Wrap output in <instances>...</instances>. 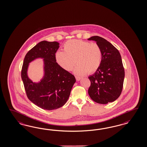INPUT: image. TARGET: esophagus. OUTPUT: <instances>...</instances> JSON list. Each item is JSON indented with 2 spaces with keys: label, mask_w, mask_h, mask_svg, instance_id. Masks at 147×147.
Listing matches in <instances>:
<instances>
[{
  "label": "esophagus",
  "mask_w": 147,
  "mask_h": 147,
  "mask_svg": "<svg viewBox=\"0 0 147 147\" xmlns=\"http://www.w3.org/2000/svg\"><path fill=\"white\" fill-rule=\"evenodd\" d=\"M76 80H78V81H79V80H81L82 78H81V77H79V76H76Z\"/></svg>",
  "instance_id": "obj_1"
}]
</instances>
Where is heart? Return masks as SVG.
<instances>
[{"mask_svg":"<svg viewBox=\"0 0 147 147\" xmlns=\"http://www.w3.org/2000/svg\"><path fill=\"white\" fill-rule=\"evenodd\" d=\"M63 49V51L56 52L55 58L59 65L67 71H71L76 62L74 72L79 75L93 73L100 66L102 51L97 43L73 39L67 41Z\"/></svg>","mask_w":147,"mask_h":147,"instance_id":"obj_1","label":"heart"}]
</instances>
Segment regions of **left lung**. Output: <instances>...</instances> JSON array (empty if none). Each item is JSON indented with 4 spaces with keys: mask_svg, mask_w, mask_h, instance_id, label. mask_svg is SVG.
<instances>
[{
    "mask_svg": "<svg viewBox=\"0 0 147 147\" xmlns=\"http://www.w3.org/2000/svg\"><path fill=\"white\" fill-rule=\"evenodd\" d=\"M88 40L96 42L102 51L100 66L88 77L90 86L88 94L95 102L107 104L120 96L125 78V69L118 49L107 40L98 36L90 37Z\"/></svg>",
    "mask_w": 147,
    "mask_h": 147,
    "instance_id": "obj_1",
    "label": "left lung"
}]
</instances>
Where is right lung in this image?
<instances>
[{"label":"right lung","instance_id":"1","mask_svg":"<svg viewBox=\"0 0 147 147\" xmlns=\"http://www.w3.org/2000/svg\"><path fill=\"white\" fill-rule=\"evenodd\" d=\"M59 47L56 41H42L27 53L21 76L28 98L38 107L51 111L62 107L67 102L75 76L60 67L55 58ZM37 58L44 59L45 76L38 83H33L27 76L29 63Z\"/></svg>","mask_w":147,"mask_h":147}]
</instances>
